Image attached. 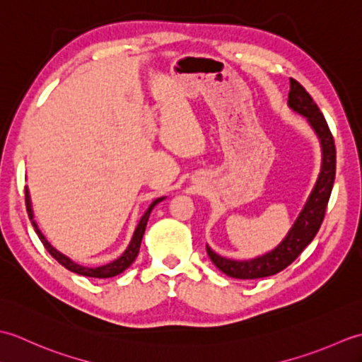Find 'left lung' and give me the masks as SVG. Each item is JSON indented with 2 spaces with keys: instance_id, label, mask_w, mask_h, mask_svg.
Here are the masks:
<instances>
[{
  "instance_id": "obj_1",
  "label": "left lung",
  "mask_w": 362,
  "mask_h": 362,
  "mask_svg": "<svg viewBox=\"0 0 362 362\" xmlns=\"http://www.w3.org/2000/svg\"><path fill=\"white\" fill-rule=\"evenodd\" d=\"M291 90L288 96V105L292 110L303 115L308 119L313 130L316 132L322 146V165L320 173L314 185L308 201L303 205L302 211L292 224L288 235L283 241L271 252L252 259H230L218 255L206 245V253L221 272L228 276L241 280H255L263 276H271L283 271L294 261L303 249L308 245L314 236L317 235L322 221L325 216V210L332 194L334 175H336V148L333 135L322 115L317 104L313 101L306 91L296 79H289Z\"/></svg>"
}]
</instances>
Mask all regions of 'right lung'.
Here are the masks:
<instances>
[{"instance_id":"add662e5","label":"right lung","mask_w":362,"mask_h":362,"mask_svg":"<svg viewBox=\"0 0 362 362\" xmlns=\"http://www.w3.org/2000/svg\"><path fill=\"white\" fill-rule=\"evenodd\" d=\"M25 194H26V210H28V214H29V219H30V222H33V227L35 228V233L38 235V238H40V241L43 243L45 249L49 252V255L52 258H56L60 264L68 269V271L83 275V276H93V279H110V276H115V275H118L121 272H124L126 269L134 263L136 255H138V252H140V245H141V240H143V235H144V230H146V224H148L149 214H151L153 206H156L158 202H161L165 199V197H158L149 205V209L146 210V213L141 216L140 222H138V226L135 228L132 240H130V243L127 245V249L124 250V253H122L119 258L112 261V263H109V264H104V266H99V267H86V266L76 264L74 261H71L70 258L65 257L64 253H60L59 250L54 249L52 245L48 243V240H46V238L42 235V232L38 230L35 221H34L33 205H30V197H29L28 188L25 189Z\"/></svg>"}]
</instances>
